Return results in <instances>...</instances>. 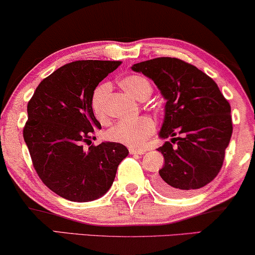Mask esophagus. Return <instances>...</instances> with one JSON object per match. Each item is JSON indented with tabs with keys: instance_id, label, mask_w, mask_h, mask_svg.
Listing matches in <instances>:
<instances>
[{
	"instance_id": "34e87169",
	"label": "esophagus",
	"mask_w": 255,
	"mask_h": 255,
	"mask_svg": "<svg viewBox=\"0 0 255 255\" xmlns=\"http://www.w3.org/2000/svg\"><path fill=\"white\" fill-rule=\"evenodd\" d=\"M128 152H130V154H139V155H141V154H144L145 153V151H142V149H139V148H133V147H131V148H128Z\"/></svg>"
}]
</instances>
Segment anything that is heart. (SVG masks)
Instances as JSON below:
<instances>
[{"label":"heart","mask_w":255,"mask_h":255,"mask_svg":"<svg viewBox=\"0 0 255 255\" xmlns=\"http://www.w3.org/2000/svg\"><path fill=\"white\" fill-rule=\"evenodd\" d=\"M121 86L125 92L130 94L133 99L145 101L152 93V85L145 76L132 74L121 79ZM111 92L109 82H101L93 90L90 97L94 116L100 123L108 122L107 100ZM155 122L148 116H141L134 121L120 122L113 128L108 131V138L111 141L123 144L131 147H140L145 141L154 133Z\"/></svg>","instance_id":"heart-1"}]
</instances>
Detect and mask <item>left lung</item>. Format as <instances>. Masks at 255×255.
Here are the masks:
<instances>
[{
  "instance_id": "8db88e82",
  "label": "left lung",
  "mask_w": 255,
  "mask_h": 255,
  "mask_svg": "<svg viewBox=\"0 0 255 255\" xmlns=\"http://www.w3.org/2000/svg\"><path fill=\"white\" fill-rule=\"evenodd\" d=\"M131 68L152 79L166 100L159 135L170 141L158 148L165 165L155 187L168 196L193 194L222 168L233 128L230 103L210 76L180 59L155 58Z\"/></svg>"
}]
</instances>
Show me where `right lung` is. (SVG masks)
<instances>
[{"label":"right lung","instance_id":"right-lung-1","mask_svg":"<svg viewBox=\"0 0 255 255\" xmlns=\"http://www.w3.org/2000/svg\"><path fill=\"white\" fill-rule=\"evenodd\" d=\"M121 64L69 62L45 78L27 103L23 137L34 169L45 186L68 201L89 202L103 196L128 154L118 142L90 145L92 135L101 128L90 107L92 93Z\"/></svg>","mask_w":255,"mask_h":255}]
</instances>
